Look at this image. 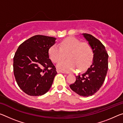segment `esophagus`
Masks as SVG:
<instances>
[{
  "label": "esophagus",
  "instance_id": "1",
  "mask_svg": "<svg viewBox=\"0 0 123 123\" xmlns=\"http://www.w3.org/2000/svg\"><path fill=\"white\" fill-rule=\"evenodd\" d=\"M56 71H57V73H65V72H62V71H61V70H60V69H56Z\"/></svg>",
  "mask_w": 123,
  "mask_h": 123
}]
</instances>
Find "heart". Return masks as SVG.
I'll list each match as a JSON object with an SVG mask.
<instances>
[{
  "label": "heart",
  "mask_w": 123,
  "mask_h": 123,
  "mask_svg": "<svg viewBox=\"0 0 123 123\" xmlns=\"http://www.w3.org/2000/svg\"><path fill=\"white\" fill-rule=\"evenodd\" d=\"M68 54V60L60 62L57 65L58 68L63 71L72 72L78 69L84 71L89 68L93 61V52L91 46L73 37L62 40L60 46L53 45L48 51L50 59L54 63L63 60Z\"/></svg>",
  "instance_id": "heart-1"
}]
</instances>
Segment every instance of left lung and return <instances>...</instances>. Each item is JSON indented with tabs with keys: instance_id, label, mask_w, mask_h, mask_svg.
Masks as SVG:
<instances>
[{
	"instance_id": "obj_1",
	"label": "left lung",
	"mask_w": 123,
	"mask_h": 123,
	"mask_svg": "<svg viewBox=\"0 0 123 123\" xmlns=\"http://www.w3.org/2000/svg\"><path fill=\"white\" fill-rule=\"evenodd\" d=\"M93 52L92 64L85 73L76 76V80L69 85L80 96L87 97L96 93L104 83L108 68V55L105 46L92 35L83 33Z\"/></svg>"
}]
</instances>
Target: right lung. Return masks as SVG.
I'll return each mask as SVG.
<instances>
[{"label":"right lung","mask_w":123,"mask_h":123,"mask_svg":"<svg viewBox=\"0 0 123 123\" xmlns=\"http://www.w3.org/2000/svg\"><path fill=\"white\" fill-rule=\"evenodd\" d=\"M56 38L36 35L22 43L13 57V74L20 89L27 95L45 94L51 86L57 74L49 56V48Z\"/></svg>","instance_id":"add662e5"}]
</instances>
